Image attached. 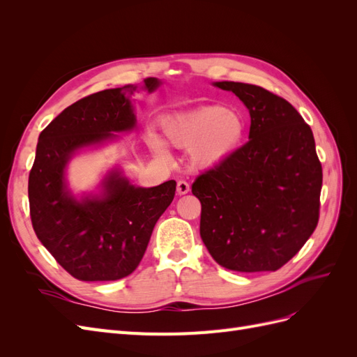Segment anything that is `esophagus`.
I'll return each mask as SVG.
<instances>
[{"mask_svg": "<svg viewBox=\"0 0 357 357\" xmlns=\"http://www.w3.org/2000/svg\"><path fill=\"white\" fill-rule=\"evenodd\" d=\"M190 190L189 183L186 180H178L177 181V193L178 195H186V193Z\"/></svg>", "mask_w": 357, "mask_h": 357, "instance_id": "obj_1", "label": "esophagus"}]
</instances>
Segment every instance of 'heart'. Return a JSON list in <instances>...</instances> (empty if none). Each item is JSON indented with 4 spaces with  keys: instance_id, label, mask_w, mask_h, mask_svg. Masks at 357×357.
Wrapping results in <instances>:
<instances>
[{
    "instance_id": "heart-1",
    "label": "heart",
    "mask_w": 357,
    "mask_h": 357,
    "mask_svg": "<svg viewBox=\"0 0 357 357\" xmlns=\"http://www.w3.org/2000/svg\"><path fill=\"white\" fill-rule=\"evenodd\" d=\"M168 143L180 149L194 146L192 160L198 167H213L234 153L245 132L240 113L225 105H207L189 113L168 116L162 121ZM147 144L159 156H165L164 143L155 132H147Z\"/></svg>"
}]
</instances>
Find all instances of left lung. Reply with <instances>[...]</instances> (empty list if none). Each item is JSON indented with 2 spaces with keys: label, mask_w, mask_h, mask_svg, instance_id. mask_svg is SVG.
<instances>
[{
  "label": "left lung",
  "mask_w": 357,
  "mask_h": 357,
  "mask_svg": "<svg viewBox=\"0 0 357 357\" xmlns=\"http://www.w3.org/2000/svg\"><path fill=\"white\" fill-rule=\"evenodd\" d=\"M252 117L248 142L192 185L201 238L219 265L277 271L314 232L323 172L311 128L290 102L261 86L215 82Z\"/></svg>",
  "instance_id": "left-lung-1"
}]
</instances>
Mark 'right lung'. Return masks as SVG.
<instances>
[{
    "label": "right lung",
    "mask_w": 357,
    "mask_h": 357,
    "mask_svg": "<svg viewBox=\"0 0 357 357\" xmlns=\"http://www.w3.org/2000/svg\"><path fill=\"white\" fill-rule=\"evenodd\" d=\"M149 92L159 80H144ZM137 86L105 89L67 107L43 129L29 171L32 228L55 261L82 282H114L142 262L158 219L176 195V181L135 188L113 171L101 198L75 201L63 169L77 149L129 131L135 116L129 98Z\"/></svg>",
    "instance_id": "right-lung-1"
}]
</instances>
